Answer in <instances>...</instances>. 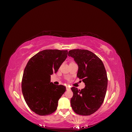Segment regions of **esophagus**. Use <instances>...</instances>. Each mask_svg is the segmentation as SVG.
<instances>
[{
  "label": "esophagus",
  "instance_id": "esophagus-1",
  "mask_svg": "<svg viewBox=\"0 0 132 132\" xmlns=\"http://www.w3.org/2000/svg\"><path fill=\"white\" fill-rule=\"evenodd\" d=\"M66 89H67V90H70V87H69V86H66Z\"/></svg>",
  "mask_w": 132,
  "mask_h": 132
}]
</instances>
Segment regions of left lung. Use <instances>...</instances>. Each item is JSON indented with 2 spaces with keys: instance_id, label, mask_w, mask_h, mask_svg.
Listing matches in <instances>:
<instances>
[{
  "instance_id": "obj_1",
  "label": "left lung",
  "mask_w": 132,
  "mask_h": 132,
  "mask_svg": "<svg viewBox=\"0 0 132 132\" xmlns=\"http://www.w3.org/2000/svg\"><path fill=\"white\" fill-rule=\"evenodd\" d=\"M78 65L77 77L85 83L81 90L75 87L71 89L73 96L70 104L76 113L89 116L95 112L104 101L108 79L101 60L88 50L75 49L69 51Z\"/></svg>"
}]
</instances>
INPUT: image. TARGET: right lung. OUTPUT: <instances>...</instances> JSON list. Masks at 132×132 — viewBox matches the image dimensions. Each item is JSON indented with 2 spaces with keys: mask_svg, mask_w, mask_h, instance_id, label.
Wrapping results in <instances>:
<instances>
[{
  "mask_svg": "<svg viewBox=\"0 0 132 132\" xmlns=\"http://www.w3.org/2000/svg\"><path fill=\"white\" fill-rule=\"evenodd\" d=\"M68 51L45 50L28 62L23 71L21 87L30 109L40 116L51 114L57 110L64 86L51 82V75L57 73L67 57Z\"/></svg>",
  "mask_w": 132,
  "mask_h": 132,
  "instance_id": "right-lung-1",
  "label": "right lung"
}]
</instances>
